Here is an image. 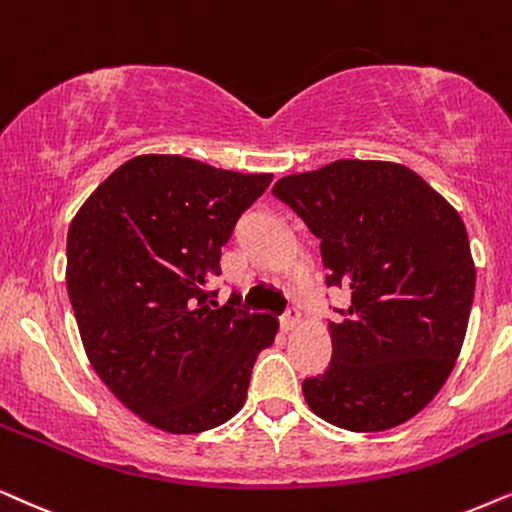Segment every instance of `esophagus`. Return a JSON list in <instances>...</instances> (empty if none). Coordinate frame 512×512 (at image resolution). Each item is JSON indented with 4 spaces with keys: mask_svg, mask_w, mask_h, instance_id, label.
<instances>
[{
    "mask_svg": "<svg viewBox=\"0 0 512 512\" xmlns=\"http://www.w3.org/2000/svg\"><path fill=\"white\" fill-rule=\"evenodd\" d=\"M299 320H302V318H299V311H297V309H290V311L285 313V316L281 318V327H283L285 332H292V330H295V327L299 325Z\"/></svg>",
    "mask_w": 512,
    "mask_h": 512,
    "instance_id": "obj_1",
    "label": "esophagus"
}]
</instances>
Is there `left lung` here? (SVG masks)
Masks as SVG:
<instances>
[{"label":"left lung","mask_w":512,"mask_h":512,"mask_svg":"<svg viewBox=\"0 0 512 512\" xmlns=\"http://www.w3.org/2000/svg\"><path fill=\"white\" fill-rule=\"evenodd\" d=\"M271 194L320 238L325 283L351 292L327 323L332 360L306 405L353 433L405 424L459 358L475 295L461 215L403 163L339 159L285 175Z\"/></svg>","instance_id":"left-lung-1"}]
</instances>
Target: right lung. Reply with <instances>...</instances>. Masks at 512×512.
Wrapping results in <instances>:
<instances>
[{"label":"right lung","mask_w":512,"mask_h":512,"mask_svg":"<svg viewBox=\"0 0 512 512\" xmlns=\"http://www.w3.org/2000/svg\"><path fill=\"white\" fill-rule=\"evenodd\" d=\"M271 177L140 154L70 224L65 281L86 356L159 431L192 435L229 421L257 356L274 344V316L236 309V299L217 309L208 292L222 245Z\"/></svg>","instance_id":"1"}]
</instances>
